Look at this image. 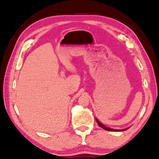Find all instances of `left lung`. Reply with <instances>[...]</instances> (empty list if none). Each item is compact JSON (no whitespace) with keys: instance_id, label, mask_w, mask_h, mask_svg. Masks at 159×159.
<instances>
[{"instance_id":"8db88e82","label":"left lung","mask_w":159,"mask_h":159,"mask_svg":"<svg viewBox=\"0 0 159 159\" xmlns=\"http://www.w3.org/2000/svg\"><path fill=\"white\" fill-rule=\"evenodd\" d=\"M95 119H96V121H97L98 125L101 127L103 128V129H106V130H107V131H111V132H121V131H125V130H127V129H129V127H128V128H127V129H111V128L106 127V125H104L103 124H102V123L101 122V121H98V119L95 118Z\"/></svg>"}]
</instances>
